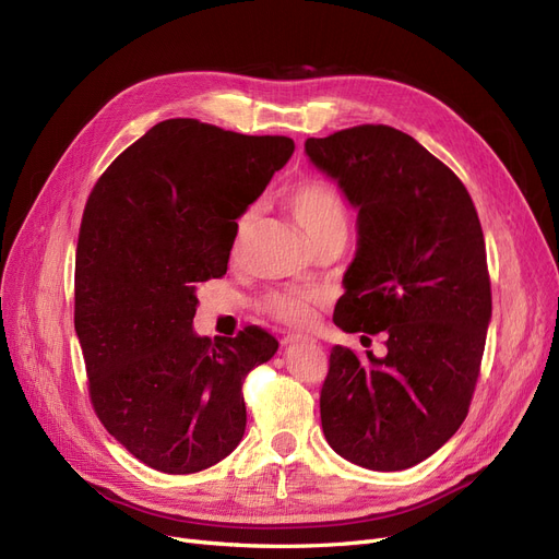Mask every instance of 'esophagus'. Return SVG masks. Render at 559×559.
<instances>
[{
    "label": "esophagus",
    "instance_id": "obj_1",
    "mask_svg": "<svg viewBox=\"0 0 559 559\" xmlns=\"http://www.w3.org/2000/svg\"><path fill=\"white\" fill-rule=\"evenodd\" d=\"M302 342H307V344H314V340H309V337H300V334H286V337L282 340V344H284V346H292V344H302Z\"/></svg>",
    "mask_w": 559,
    "mask_h": 559
}]
</instances>
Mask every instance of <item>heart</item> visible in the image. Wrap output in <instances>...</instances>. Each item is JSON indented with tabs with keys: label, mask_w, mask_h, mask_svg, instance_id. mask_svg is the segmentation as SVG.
<instances>
[{
	"label": "heart",
	"mask_w": 559,
	"mask_h": 559,
	"mask_svg": "<svg viewBox=\"0 0 559 559\" xmlns=\"http://www.w3.org/2000/svg\"><path fill=\"white\" fill-rule=\"evenodd\" d=\"M286 206L298 219V225L314 242L328 231H346L348 211L342 194L319 178H302L286 192ZM254 225V213L245 211L236 225V250L248 240ZM323 302V296L317 292H277L263 300V311L292 328H309L317 321V309Z\"/></svg>",
	"instance_id": "heart-1"
}]
</instances>
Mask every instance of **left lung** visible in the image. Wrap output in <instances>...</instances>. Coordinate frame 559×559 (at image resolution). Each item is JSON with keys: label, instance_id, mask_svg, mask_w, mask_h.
<instances>
[{"label": "left lung", "instance_id": "8db88e82", "mask_svg": "<svg viewBox=\"0 0 559 559\" xmlns=\"http://www.w3.org/2000/svg\"><path fill=\"white\" fill-rule=\"evenodd\" d=\"M305 151L357 209L360 238L332 321L362 340L383 332L388 348L330 350L323 433L355 465L406 471L471 408L490 321L479 217L459 176L396 128L355 126L309 138Z\"/></svg>", "mask_w": 559, "mask_h": 559}]
</instances>
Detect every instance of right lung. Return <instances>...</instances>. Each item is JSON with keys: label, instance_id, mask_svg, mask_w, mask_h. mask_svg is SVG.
<instances>
[{"label": "right lung", "instance_id": "add662e5", "mask_svg": "<svg viewBox=\"0 0 559 559\" xmlns=\"http://www.w3.org/2000/svg\"><path fill=\"white\" fill-rule=\"evenodd\" d=\"M282 135L167 119L130 144L86 199L75 254V332L107 433L167 475L229 456L242 383L277 340L259 325L197 337V288L227 273L238 217L292 158Z\"/></svg>", "mask_w": 559, "mask_h": 559}]
</instances>
